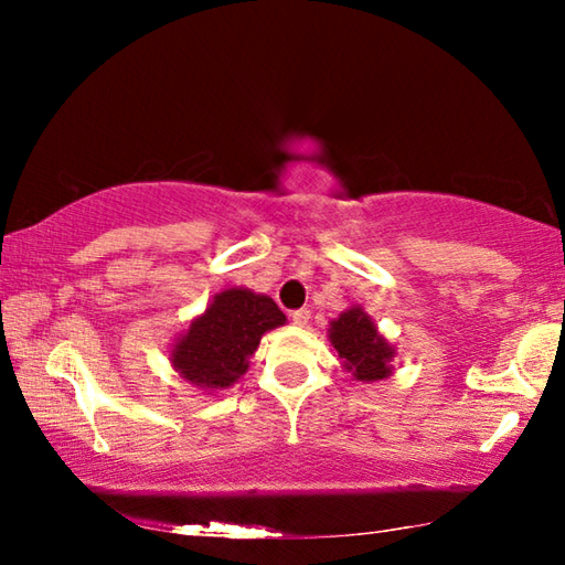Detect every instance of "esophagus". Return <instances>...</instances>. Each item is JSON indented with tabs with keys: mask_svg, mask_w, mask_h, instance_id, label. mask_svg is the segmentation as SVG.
<instances>
[{
	"mask_svg": "<svg viewBox=\"0 0 565 565\" xmlns=\"http://www.w3.org/2000/svg\"><path fill=\"white\" fill-rule=\"evenodd\" d=\"M309 319H311V311H309V309H296V311H291L294 327H306V323H309Z\"/></svg>",
	"mask_w": 565,
	"mask_h": 565,
	"instance_id": "34e87169",
	"label": "esophagus"
}]
</instances>
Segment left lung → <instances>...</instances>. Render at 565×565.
Returning <instances> with one entry per match:
<instances>
[{
    "label": "left lung",
    "instance_id": "8db88e82",
    "mask_svg": "<svg viewBox=\"0 0 565 565\" xmlns=\"http://www.w3.org/2000/svg\"><path fill=\"white\" fill-rule=\"evenodd\" d=\"M329 341L343 361V369L351 371L356 381L371 384L394 374V347L381 337L376 323L361 306H351L331 321Z\"/></svg>",
    "mask_w": 565,
    "mask_h": 565
}]
</instances>
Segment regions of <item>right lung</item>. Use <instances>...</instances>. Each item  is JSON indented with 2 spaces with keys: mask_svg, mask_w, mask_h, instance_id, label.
<instances>
[{
  "mask_svg": "<svg viewBox=\"0 0 565 565\" xmlns=\"http://www.w3.org/2000/svg\"><path fill=\"white\" fill-rule=\"evenodd\" d=\"M284 323L286 317L269 296L238 286L226 289L177 339L171 366L204 391L228 388L246 374L264 333Z\"/></svg>",
  "mask_w": 565,
  "mask_h": 565,
  "instance_id": "add662e5",
  "label": "right lung"
}]
</instances>
